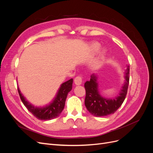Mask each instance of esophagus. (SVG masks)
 Wrapping results in <instances>:
<instances>
[{
  "mask_svg": "<svg viewBox=\"0 0 153 153\" xmlns=\"http://www.w3.org/2000/svg\"><path fill=\"white\" fill-rule=\"evenodd\" d=\"M74 82H75V84L76 85H81L82 83V78L81 77V76H76L75 78V80H74Z\"/></svg>",
  "mask_w": 153,
  "mask_h": 153,
  "instance_id": "esophagus-1",
  "label": "esophagus"
}]
</instances>
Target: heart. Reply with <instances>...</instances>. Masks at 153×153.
Masks as SVG:
<instances>
[{
  "mask_svg": "<svg viewBox=\"0 0 153 153\" xmlns=\"http://www.w3.org/2000/svg\"><path fill=\"white\" fill-rule=\"evenodd\" d=\"M100 48V45L98 43H94L91 45V49L92 50V52L94 53L98 52ZM105 50H103L101 53V58H103V57L105 56Z\"/></svg>",
  "mask_w": 153,
  "mask_h": 153,
  "instance_id": "obj_1",
  "label": "heart"
}]
</instances>
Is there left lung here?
<instances>
[{
  "label": "left lung",
  "mask_w": 153,
  "mask_h": 153,
  "mask_svg": "<svg viewBox=\"0 0 153 153\" xmlns=\"http://www.w3.org/2000/svg\"><path fill=\"white\" fill-rule=\"evenodd\" d=\"M124 71V82L119 95L115 98H106L100 94L98 89V76L92 74L89 81L84 87L86 92L85 105L87 110L96 117H103L114 114L121 106L127 94L129 80V66Z\"/></svg>",
  "instance_id": "left-lung-1"
}]
</instances>
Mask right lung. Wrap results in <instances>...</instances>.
<instances>
[{"instance_id":"1","label":"right lung","mask_w":153,"mask_h":153,"mask_svg":"<svg viewBox=\"0 0 153 153\" xmlns=\"http://www.w3.org/2000/svg\"><path fill=\"white\" fill-rule=\"evenodd\" d=\"M73 82L71 78L62 83L53 100L49 104L43 106H35L31 104L22 94L18 87V91L22 103L34 116L40 120H51L57 117L63 110L68 92L72 89Z\"/></svg>"}]
</instances>
